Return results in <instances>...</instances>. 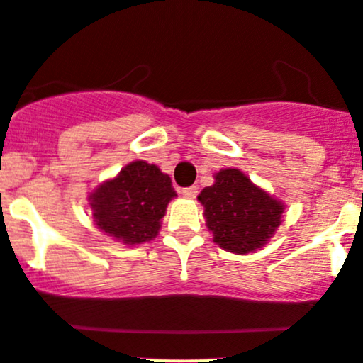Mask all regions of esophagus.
Instances as JSON below:
<instances>
[{
    "instance_id": "34e87169",
    "label": "esophagus",
    "mask_w": 363,
    "mask_h": 363,
    "mask_svg": "<svg viewBox=\"0 0 363 363\" xmlns=\"http://www.w3.org/2000/svg\"><path fill=\"white\" fill-rule=\"evenodd\" d=\"M181 193L186 196V199H195V196L199 195V188H196V186H189V188L182 189Z\"/></svg>"
}]
</instances>
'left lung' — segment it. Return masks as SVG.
<instances>
[{"label": "left lung", "mask_w": 363, "mask_h": 363, "mask_svg": "<svg viewBox=\"0 0 363 363\" xmlns=\"http://www.w3.org/2000/svg\"><path fill=\"white\" fill-rule=\"evenodd\" d=\"M199 200L214 242L232 253L262 248L282 223L284 203L238 168L218 172L214 184L203 188Z\"/></svg>", "instance_id": "1"}]
</instances>
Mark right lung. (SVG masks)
<instances>
[{"label": "right lung", "instance_id": "right-lung-1", "mask_svg": "<svg viewBox=\"0 0 363 363\" xmlns=\"http://www.w3.org/2000/svg\"><path fill=\"white\" fill-rule=\"evenodd\" d=\"M174 196L172 179L156 164L133 161L117 177L97 186L88 202L97 228L124 245H142L157 235Z\"/></svg>", "mask_w": 363, "mask_h": 363}]
</instances>
